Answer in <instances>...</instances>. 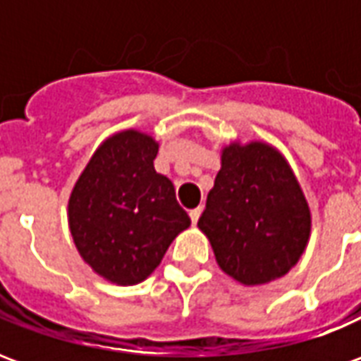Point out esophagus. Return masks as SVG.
<instances>
[{
  "instance_id": "esophagus-1",
  "label": "esophagus",
  "mask_w": 361,
  "mask_h": 361,
  "mask_svg": "<svg viewBox=\"0 0 361 361\" xmlns=\"http://www.w3.org/2000/svg\"><path fill=\"white\" fill-rule=\"evenodd\" d=\"M201 212H203V209H201V207H197V209H193V211L189 212V219H191V222H193V224H197V220H199V216H201Z\"/></svg>"
}]
</instances>
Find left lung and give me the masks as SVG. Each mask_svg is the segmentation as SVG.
Returning <instances> with one entry per match:
<instances>
[{"instance_id": "8db88e82", "label": "left lung", "mask_w": 361, "mask_h": 361, "mask_svg": "<svg viewBox=\"0 0 361 361\" xmlns=\"http://www.w3.org/2000/svg\"><path fill=\"white\" fill-rule=\"evenodd\" d=\"M220 172L197 222L228 276L259 286L300 261L311 234V212L282 152L263 141L226 145Z\"/></svg>"}]
</instances>
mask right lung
<instances>
[{
    "label": "right lung",
    "instance_id": "obj_1",
    "mask_svg": "<svg viewBox=\"0 0 361 361\" xmlns=\"http://www.w3.org/2000/svg\"><path fill=\"white\" fill-rule=\"evenodd\" d=\"M158 142L126 129L94 150L75 183L67 220L79 255L111 284L131 286L160 265L189 228L172 181L154 170Z\"/></svg>",
    "mask_w": 361,
    "mask_h": 361
}]
</instances>
